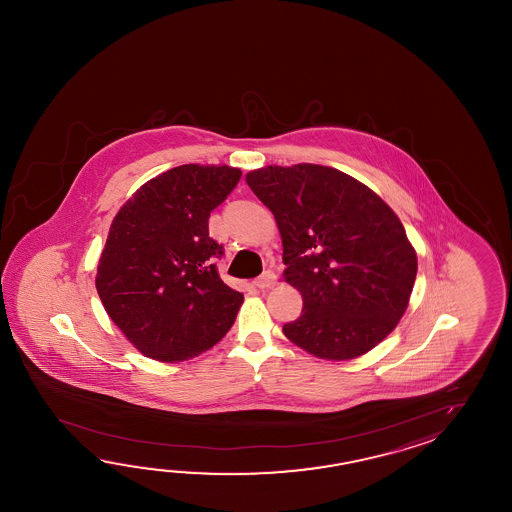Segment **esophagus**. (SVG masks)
Here are the masks:
<instances>
[{"label":"esophagus","mask_w":512,"mask_h":512,"mask_svg":"<svg viewBox=\"0 0 512 512\" xmlns=\"http://www.w3.org/2000/svg\"><path fill=\"white\" fill-rule=\"evenodd\" d=\"M254 285L258 287V289H271V287H274L276 285V274L272 271H265L263 274H261L260 278H256L254 280Z\"/></svg>","instance_id":"1"}]
</instances>
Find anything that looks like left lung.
<instances>
[{"label":"left lung","mask_w":512,"mask_h":512,"mask_svg":"<svg viewBox=\"0 0 512 512\" xmlns=\"http://www.w3.org/2000/svg\"><path fill=\"white\" fill-rule=\"evenodd\" d=\"M247 185L278 223L283 280L304 298L283 335L318 359L349 360L392 333L410 302L417 254L371 188L322 164L265 166Z\"/></svg>","instance_id":"8db88e82"}]
</instances>
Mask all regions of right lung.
Returning a JSON list of instances; mask_svg holds the SVG:
<instances>
[{
	"mask_svg": "<svg viewBox=\"0 0 512 512\" xmlns=\"http://www.w3.org/2000/svg\"><path fill=\"white\" fill-rule=\"evenodd\" d=\"M240 177L227 164H183L144 183L113 219L95 285L144 357L194 359L234 324L243 294L219 278L223 247L208 236V218Z\"/></svg>",
	"mask_w": 512,
	"mask_h": 512,
	"instance_id": "1",
	"label": "right lung"
}]
</instances>
